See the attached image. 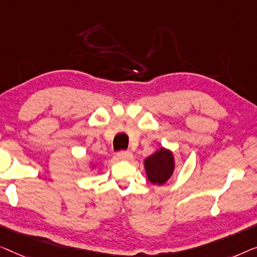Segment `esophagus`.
<instances>
[{
	"instance_id": "obj_1",
	"label": "esophagus",
	"mask_w": 257,
	"mask_h": 257,
	"mask_svg": "<svg viewBox=\"0 0 257 257\" xmlns=\"http://www.w3.org/2000/svg\"><path fill=\"white\" fill-rule=\"evenodd\" d=\"M117 158L121 161H129L133 158V154L130 151H120L117 154Z\"/></svg>"
}]
</instances>
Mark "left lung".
<instances>
[{
    "instance_id": "left-lung-1",
    "label": "left lung",
    "mask_w": 257,
    "mask_h": 257,
    "mask_svg": "<svg viewBox=\"0 0 257 257\" xmlns=\"http://www.w3.org/2000/svg\"><path fill=\"white\" fill-rule=\"evenodd\" d=\"M144 168H146L147 178L151 183L163 185L170 179L175 170V157L171 151L161 148L156 153L146 158Z\"/></svg>"
}]
</instances>
